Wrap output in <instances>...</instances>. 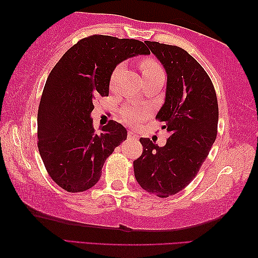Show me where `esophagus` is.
Wrapping results in <instances>:
<instances>
[{
    "mask_svg": "<svg viewBox=\"0 0 258 258\" xmlns=\"http://www.w3.org/2000/svg\"><path fill=\"white\" fill-rule=\"evenodd\" d=\"M128 138L129 139H133V141H137L138 135L135 133L134 130H130V132H128Z\"/></svg>",
    "mask_w": 258,
    "mask_h": 258,
    "instance_id": "esophagus-1",
    "label": "esophagus"
}]
</instances>
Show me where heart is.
<instances>
[{"label":"heart","instance_id":"obj_1","mask_svg":"<svg viewBox=\"0 0 258 258\" xmlns=\"http://www.w3.org/2000/svg\"><path fill=\"white\" fill-rule=\"evenodd\" d=\"M122 67H123V66L120 65L116 69V71L114 72L113 78H112V82H114V80H115V78H116L117 72L121 71ZM142 73H143V77H144V78H149V77H152V75L163 73V71L161 69V66H160L158 62L154 60V59L149 58V59H145V60L142 62ZM146 115H147V111L145 108L135 106V105H130V106H126L121 111L122 120L126 122V123H129V124L139 123V122L144 119Z\"/></svg>","mask_w":258,"mask_h":258}]
</instances>
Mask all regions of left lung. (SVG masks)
Listing matches in <instances>:
<instances>
[{
    "label": "left lung",
    "instance_id": "1",
    "mask_svg": "<svg viewBox=\"0 0 258 258\" xmlns=\"http://www.w3.org/2000/svg\"><path fill=\"white\" fill-rule=\"evenodd\" d=\"M167 73L164 104L157 119L170 134L164 146L141 138L143 153L134 161L135 177L160 198L191 183L217 136L218 104L212 80L191 54L176 45L145 41Z\"/></svg>",
    "mask_w": 258,
    "mask_h": 258
}]
</instances>
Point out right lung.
Returning a JSON list of instances; mask_svg holds the SVG:
<instances>
[{
    "instance_id": "add662e5",
    "label": "right lung",
    "mask_w": 258,
    "mask_h": 258,
    "mask_svg": "<svg viewBox=\"0 0 258 258\" xmlns=\"http://www.w3.org/2000/svg\"><path fill=\"white\" fill-rule=\"evenodd\" d=\"M138 54H150L141 41L92 35L67 50L49 74L37 112V147L48 174L66 191L94 186L106 159L126 139L115 121L96 133L91 112L97 97L108 96L115 67Z\"/></svg>"
}]
</instances>
